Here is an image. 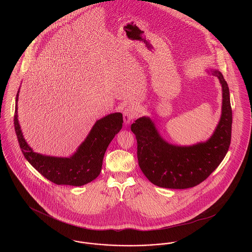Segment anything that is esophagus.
Wrapping results in <instances>:
<instances>
[{
	"label": "esophagus",
	"instance_id": "1",
	"mask_svg": "<svg viewBox=\"0 0 252 252\" xmlns=\"http://www.w3.org/2000/svg\"><path fill=\"white\" fill-rule=\"evenodd\" d=\"M124 122L126 125H128L136 117V108L133 106H126L124 108Z\"/></svg>",
	"mask_w": 252,
	"mask_h": 252
}]
</instances>
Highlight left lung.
Returning <instances> with one entry per match:
<instances>
[{
    "label": "left lung",
    "instance_id": "obj_1",
    "mask_svg": "<svg viewBox=\"0 0 252 252\" xmlns=\"http://www.w3.org/2000/svg\"><path fill=\"white\" fill-rule=\"evenodd\" d=\"M222 85V115L214 135L206 143L176 146L163 141L148 117L130 126L137 139L139 166L153 184L169 189H187L206 180L221 163L231 139L232 110L228 84L222 73L213 72Z\"/></svg>",
    "mask_w": 252,
    "mask_h": 252
}]
</instances>
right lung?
Masks as SVG:
<instances>
[{
  "label": "right lung",
  "instance_id": "add662e5",
  "mask_svg": "<svg viewBox=\"0 0 252 252\" xmlns=\"http://www.w3.org/2000/svg\"><path fill=\"white\" fill-rule=\"evenodd\" d=\"M18 94L16 102H18ZM17 105L15 107L14 126L22 152L29 163L44 178L58 185L82 186L100 175L105 152L114 136L123 126V115L112 113L98 120L81 144L71 158L42 156L32 151L26 144L21 130Z\"/></svg>",
  "mask_w": 252,
  "mask_h": 252
}]
</instances>
